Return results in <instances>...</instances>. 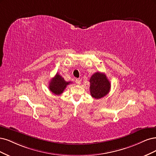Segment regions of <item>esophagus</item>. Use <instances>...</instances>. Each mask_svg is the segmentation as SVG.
<instances>
[{
	"label": "esophagus",
	"instance_id": "obj_1",
	"mask_svg": "<svg viewBox=\"0 0 156 156\" xmlns=\"http://www.w3.org/2000/svg\"><path fill=\"white\" fill-rule=\"evenodd\" d=\"M75 82H76V83L77 84H78V85H80V83H81V80H80V79H76V81H75Z\"/></svg>",
	"mask_w": 156,
	"mask_h": 156
}]
</instances>
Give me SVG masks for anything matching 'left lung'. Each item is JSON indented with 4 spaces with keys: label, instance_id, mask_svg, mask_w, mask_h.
Here are the masks:
<instances>
[{
    "label": "left lung",
    "instance_id": "1",
    "mask_svg": "<svg viewBox=\"0 0 156 156\" xmlns=\"http://www.w3.org/2000/svg\"><path fill=\"white\" fill-rule=\"evenodd\" d=\"M90 93L91 97L99 99L109 93L111 84L104 73H95L89 80Z\"/></svg>",
    "mask_w": 156,
    "mask_h": 156
}]
</instances>
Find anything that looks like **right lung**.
I'll return each mask as SVG.
<instances>
[{"label": "right lung", "mask_w": 156, "mask_h": 156, "mask_svg": "<svg viewBox=\"0 0 156 156\" xmlns=\"http://www.w3.org/2000/svg\"><path fill=\"white\" fill-rule=\"evenodd\" d=\"M69 83H71V82H66L62 76H60L58 73H56L55 76L52 78L50 82L48 88L52 93L59 95L62 94L67 85Z\"/></svg>", "instance_id": "obj_1"}]
</instances>
